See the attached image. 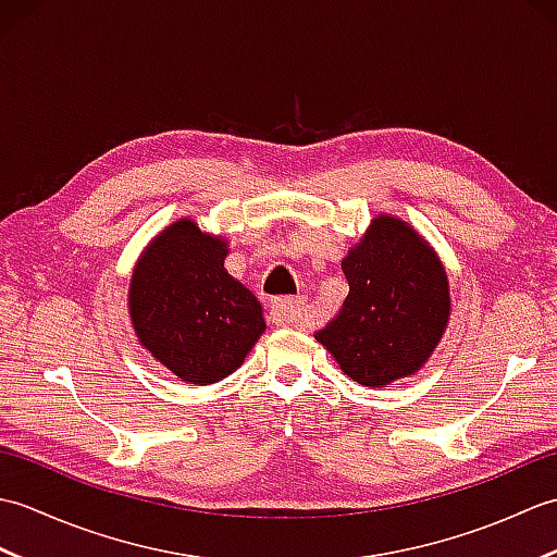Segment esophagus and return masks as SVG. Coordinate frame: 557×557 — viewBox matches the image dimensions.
I'll list each match as a JSON object with an SVG mask.
<instances>
[{"instance_id": "obj_1", "label": "esophagus", "mask_w": 557, "mask_h": 557, "mask_svg": "<svg viewBox=\"0 0 557 557\" xmlns=\"http://www.w3.org/2000/svg\"><path fill=\"white\" fill-rule=\"evenodd\" d=\"M304 315V301L299 299H275L270 304V321L275 325H294Z\"/></svg>"}]
</instances>
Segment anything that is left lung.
Here are the masks:
<instances>
[{
    "instance_id": "left-lung-1",
    "label": "left lung",
    "mask_w": 557,
    "mask_h": 557,
    "mask_svg": "<svg viewBox=\"0 0 557 557\" xmlns=\"http://www.w3.org/2000/svg\"><path fill=\"white\" fill-rule=\"evenodd\" d=\"M349 294L315 339L366 387L417 373L441 342L449 315L447 275L407 222L377 215L342 260Z\"/></svg>"
}]
</instances>
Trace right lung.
<instances>
[{
	"label": "right lung",
	"mask_w": 557,
	"mask_h": 557,
	"mask_svg": "<svg viewBox=\"0 0 557 557\" xmlns=\"http://www.w3.org/2000/svg\"><path fill=\"white\" fill-rule=\"evenodd\" d=\"M224 258L222 236L180 220L148 244L128 287L138 342L194 385L234 373L265 330L260 301L224 270Z\"/></svg>",
	"instance_id": "add662e5"
}]
</instances>
